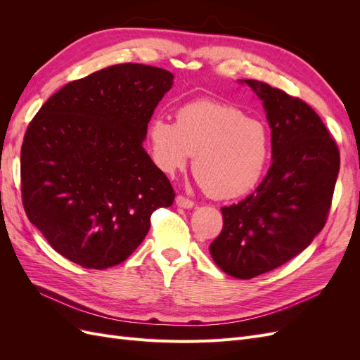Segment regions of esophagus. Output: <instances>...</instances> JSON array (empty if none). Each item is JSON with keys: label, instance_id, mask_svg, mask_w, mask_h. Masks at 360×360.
<instances>
[{"label": "esophagus", "instance_id": "esophagus-1", "mask_svg": "<svg viewBox=\"0 0 360 360\" xmlns=\"http://www.w3.org/2000/svg\"><path fill=\"white\" fill-rule=\"evenodd\" d=\"M176 202H177L179 207H184V209H192V207L195 205V202L192 200L184 197V195H177Z\"/></svg>", "mask_w": 360, "mask_h": 360}]
</instances>
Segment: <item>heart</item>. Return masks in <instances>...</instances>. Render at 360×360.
<instances>
[{
	"instance_id": "1",
	"label": "heart",
	"mask_w": 360,
	"mask_h": 360,
	"mask_svg": "<svg viewBox=\"0 0 360 360\" xmlns=\"http://www.w3.org/2000/svg\"><path fill=\"white\" fill-rule=\"evenodd\" d=\"M151 159L168 176L193 159V171L214 198L249 192L270 159V135L258 118L231 103L198 99L181 105L174 120L156 115L148 124Z\"/></svg>"
}]
</instances>
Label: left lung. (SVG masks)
Listing matches in <instances>:
<instances>
[{"label": "left lung", "mask_w": 360, "mask_h": 360, "mask_svg": "<svg viewBox=\"0 0 360 360\" xmlns=\"http://www.w3.org/2000/svg\"><path fill=\"white\" fill-rule=\"evenodd\" d=\"M263 101L274 163L245 200L222 207L224 226L209 250L226 275L250 279L308 248L328 221L340 150L319 114L299 97L245 81Z\"/></svg>", "instance_id": "1"}]
</instances>
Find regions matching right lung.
<instances>
[{
    "label": "right lung",
    "mask_w": 360,
    "mask_h": 360,
    "mask_svg": "<svg viewBox=\"0 0 360 360\" xmlns=\"http://www.w3.org/2000/svg\"><path fill=\"white\" fill-rule=\"evenodd\" d=\"M172 73L126 63L72 81L43 103L20 148L31 224L72 263L103 270L134 252L176 197L143 147Z\"/></svg>",
    "instance_id": "obj_1"
}]
</instances>
